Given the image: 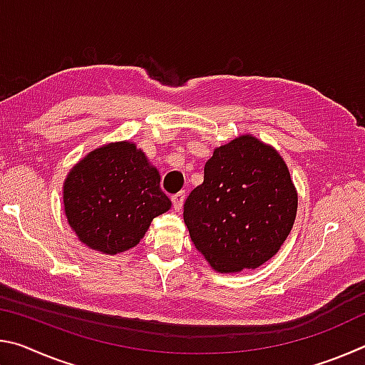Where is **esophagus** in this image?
<instances>
[{
	"label": "esophagus",
	"mask_w": 365,
	"mask_h": 365,
	"mask_svg": "<svg viewBox=\"0 0 365 365\" xmlns=\"http://www.w3.org/2000/svg\"><path fill=\"white\" fill-rule=\"evenodd\" d=\"M183 201H185V193H183V191H180V193H177V195L172 196V205H174L175 211H180L182 206H183Z\"/></svg>",
	"instance_id": "esophagus-1"
}]
</instances>
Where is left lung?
Masks as SVG:
<instances>
[{
	"mask_svg": "<svg viewBox=\"0 0 365 365\" xmlns=\"http://www.w3.org/2000/svg\"><path fill=\"white\" fill-rule=\"evenodd\" d=\"M298 193L285 160L270 145L242 135L215 148L205 182L183 206L191 242L214 270L256 269L292 232Z\"/></svg>",
	"mask_w": 365,
	"mask_h": 365,
	"instance_id": "8db88e82",
	"label": "left lung"
}]
</instances>
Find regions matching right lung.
Returning <instances> with one entry per match:
<instances>
[{"instance_id": "obj_1", "label": "right lung", "mask_w": 365, "mask_h": 365, "mask_svg": "<svg viewBox=\"0 0 365 365\" xmlns=\"http://www.w3.org/2000/svg\"><path fill=\"white\" fill-rule=\"evenodd\" d=\"M160 175L130 141L91 151L64 180V211L80 242L103 255L133 248L172 202Z\"/></svg>"}]
</instances>
